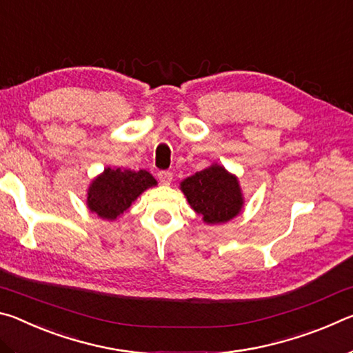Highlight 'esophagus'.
Here are the masks:
<instances>
[{
    "label": "esophagus",
    "instance_id": "1",
    "mask_svg": "<svg viewBox=\"0 0 353 353\" xmlns=\"http://www.w3.org/2000/svg\"><path fill=\"white\" fill-rule=\"evenodd\" d=\"M159 181L162 185H170L172 181V172L171 171H160L159 172Z\"/></svg>",
    "mask_w": 353,
    "mask_h": 353
}]
</instances>
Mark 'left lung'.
<instances>
[{
    "label": "left lung",
    "mask_w": 353,
    "mask_h": 353,
    "mask_svg": "<svg viewBox=\"0 0 353 353\" xmlns=\"http://www.w3.org/2000/svg\"><path fill=\"white\" fill-rule=\"evenodd\" d=\"M181 190L207 224L227 223L241 212L244 204L238 179L216 163L185 179Z\"/></svg>",
    "instance_id": "obj_1"
}]
</instances>
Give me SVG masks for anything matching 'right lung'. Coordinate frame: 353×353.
Returning <instances> with one entry per match:
<instances>
[{"mask_svg": "<svg viewBox=\"0 0 353 353\" xmlns=\"http://www.w3.org/2000/svg\"><path fill=\"white\" fill-rule=\"evenodd\" d=\"M157 185L148 171L105 168L88 187L87 205L99 218L113 221L123 214L143 191Z\"/></svg>", "mask_w": 353, "mask_h": 353, "instance_id": "obj_1", "label": "right lung"}]
</instances>
